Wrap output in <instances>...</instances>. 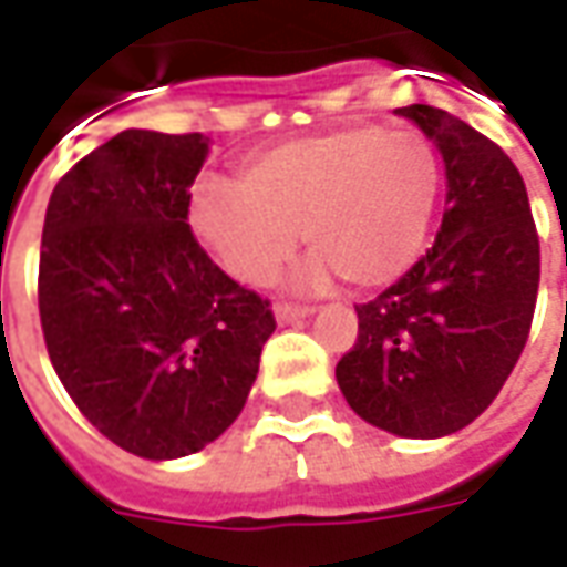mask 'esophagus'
Returning a JSON list of instances; mask_svg holds the SVG:
<instances>
[{
	"label": "esophagus",
	"mask_w": 567,
	"mask_h": 567,
	"mask_svg": "<svg viewBox=\"0 0 567 567\" xmlns=\"http://www.w3.org/2000/svg\"><path fill=\"white\" fill-rule=\"evenodd\" d=\"M272 316H276L279 324H295V321L300 319H309V316H312V309L291 307V303H276V307H272Z\"/></svg>",
	"instance_id": "esophagus-1"
}]
</instances>
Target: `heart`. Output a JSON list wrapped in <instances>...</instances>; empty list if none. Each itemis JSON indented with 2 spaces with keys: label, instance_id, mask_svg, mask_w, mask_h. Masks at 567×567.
Segmentation results:
<instances>
[{
  "label": "heart",
  "instance_id": "1",
  "mask_svg": "<svg viewBox=\"0 0 567 567\" xmlns=\"http://www.w3.org/2000/svg\"><path fill=\"white\" fill-rule=\"evenodd\" d=\"M243 185L199 178L187 227L224 272L267 285L297 248L312 251L300 288L340 272L355 288L404 276L422 255L440 197V154L422 133L346 127L248 157Z\"/></svg>",
  "mask_w": 567,
  "mask_h": 567
}]
</instances>
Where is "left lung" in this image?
Instances as JSON below:
<instances>
[{"instance_id":"left-lung-1","label":"left lung","mask_w":567,"mask_h":567,"mask_svg":"<svg viewBox=\"0 0 567 567\" xmlns=\"http://www.w3.org/2000/svg\"><path fill=\"white\" fill-rule=\"evenodd\" d=\"M394 115L440 151L446 212L425 258L355 307L358 343L337 382L370 425L434 440L471 425L523 355L540 248L523 175L495 142L434 105Z\"/></svg>"}]
</instances>
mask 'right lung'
I'll use <instances>...</instances> for the list:
<instances>
[{"label": "right lung", "mask_w": 567, "mask_h": 567, "mask_svg": "<svg viewBox=\"0 0 567 567\" xmlns=\"http://www.w3.org/2000/svg\"><path fill=\"white\" fill-rule=\"evenodd\" d=\"M203 133L124 130L56 182L44 212L39 312L69 398L151 462L218 440L243 413L270 303L236 285L187 227Z\"/></svg>", "instance_id": "right-lung-1"}]
</instances>
